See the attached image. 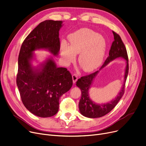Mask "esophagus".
Returning <instances> with one entry per match:
<instances>
[{
  "mask_svg": "<svg viewBox=\"0 0 146 146\" xmlns=\"http://www.w3.org/2000/svg\"><path fill=\"white\" fill-rule=\"evenodd\" d=\"M72 81H73V83H75L76 81H77V79H78V77L77 75L76 74H73L72 75Z\"/></svg>",
  "mask_w": 146,
  "mask_h": 146,
  "instance_id": "34e87169",
  "label": "esophagus"
}]
</instances>
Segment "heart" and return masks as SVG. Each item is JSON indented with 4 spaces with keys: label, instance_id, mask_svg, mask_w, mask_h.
Wrapping results in <instances>:
<instances>
[{
    "label": "heart",
    "instance_id": "b5f03b06",
    "mask_svg": "<svg viewBox=\"0 0 146 146\" xmlns=\"http://www.w3.org/2000/svg\"><path fill=\"white\" fill-rule=\"evenodd\" d=\"M69 46L63 41L61 44L62 58L69 65L79 54L78 62L85 72H92L98 68L105 57L107 42L106 38L96 31L84 28L68 37Z\"/></svg>",
    "mask_w": 146,
    "mask_h": 146
}]
</instances>
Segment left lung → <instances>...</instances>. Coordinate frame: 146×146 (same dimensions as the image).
I'll return each mask as SVG.
<instances>
[{
    "mask_svg": "<svg viewBox=\"0 0 146 146\" xmlns=\"http://www.w3.org/2000/svg\"><path fill=\"white\" fill-rule=\"evenodd\" d=\"M113 34L114 41L111 46L109 56L99 70L88 75L82 77L76 82V85L81 90V98L79 102L80 112L84 116L90 117V118L100 117L108 114L115 107L124 94L125 85L129 69L128 55L125 46L122 42L120 36L114 31H113ZM119 57L123 58L126 60L124 81L120 93L115 99L109 102L102 104L95 103L91 99L89 96V90L94 78L100 71L107 66L110 61Z\"/></svg>",
    "mask_w": 146,
    "mask_h": 146,
    "instance_id": "obj_1",
    "label": "left lung"
}]
</instances>
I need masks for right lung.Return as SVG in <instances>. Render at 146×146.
<instances>
[{"instance_id": "obj_1", "label": "right lung", "mask_w": 146, "mask_h": 146, "mask_svg": "<svg viewBox=\"0 0 146 146\" xmlns=\"http://www.w3.org/2000/svg\"><path fill=\"white\" fill-rule=\"evenodd\" d=\"M62 21L40 23L23 41L18 56L17 84L25 107L34 115L51 117L58 112L59 98L72 86L71 73L57 67L52 56L34 66V52L45 50L54 56L60 50L59 31Z\"/></svg>"}]
</instances>
